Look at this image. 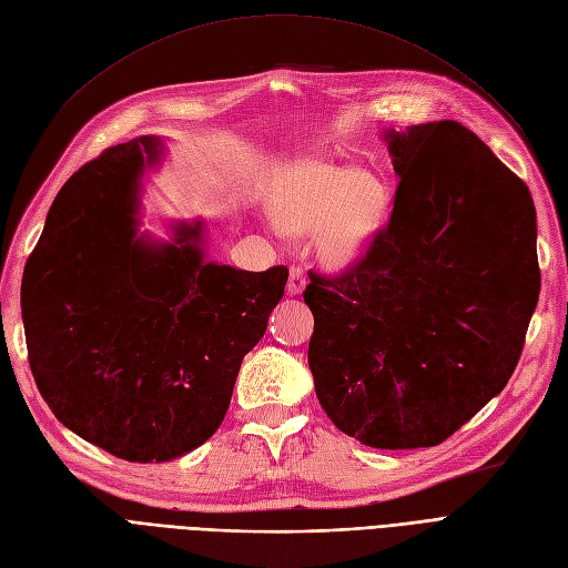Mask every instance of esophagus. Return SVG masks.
Here are the masks:
<instances>
[{
    "mask_svg": "<svg viewBox=\"0 0 568 568\" xmlns=\"http://www.w3.org/2000/svg\"><path fill=\"white\" fill-rule=\"evenodd\" d=\"M305 286H307V282H305V272H303L301 267L293 265V267L288 270V284H286L288 296H301V293L305 291Z\"/></svg>",
    "mask_w": 568,
    "mask_h": 568,
    "instance_id": "esophagus-1",
    "label": "esophagus"
}]
</instances>
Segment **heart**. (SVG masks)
<instances>
[{
    "instance_id": "heart-1",
    "label": "heart",
    "mask_w": 568,
    "mask_h": 568,
    "mask_svg": "<svg viewBox=\"0 0 568 568\" xmlns=\"http://www.w3.org/2000/svg\"><path fill=\"white\" fill-rule=\"evenodd\" d=\"M389 191L373 172L310 161L275 197L277 225L316 233V252L331 270H349L368 256L389 219Z\"/></svg>"
}]
</instances>
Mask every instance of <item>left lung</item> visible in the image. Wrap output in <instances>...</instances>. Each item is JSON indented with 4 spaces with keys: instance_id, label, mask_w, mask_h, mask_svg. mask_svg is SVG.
Instances as JSON below:
<instances>
[{
    "instance_id": "1",
    "label": "left lung",
    "mask_w": 568,
    "mask_h": 568,
    "mask_svg": "<svg viewBox=\"0 0 568 568\" xmlns=\"http://www.w3.org/2000/svg\"><path fill=\"white\" fill-rule=\"evenodd\" d=\"M400 184L345 275H310L307 361L328 419L377 449L434 447L504 392L538 303L536 210L457 121L384 130Z\"/></svg>"
}]
</instances>
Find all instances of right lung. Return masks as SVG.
Returning <instances> with one entry per match:
<instances>
[{"instance_id": "obj_1", "label": "right lung", "mask_w": 568, "mask_h": 568, "mask_svg": "<svg viewBox=\"0 0 568 568\" xmlns=\"http://www.w3.org/2000/svg\"><path fill=\"white\" fill-rule=\"evenodd\" d=\"M155 134L106 149L55 195L22 275V324L39 394L83 440L161 464L221 426L246 352L288 270L207 261L205 221L142 233V193L163 165Z\"/></svg>"}]
</instances>
